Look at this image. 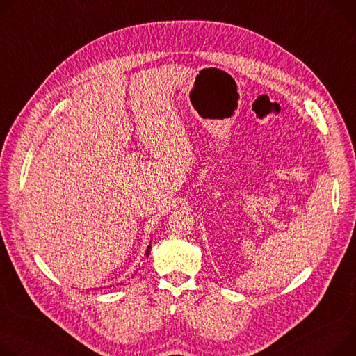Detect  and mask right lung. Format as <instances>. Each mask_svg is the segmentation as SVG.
Listing matches in <instances>:
<instances>
[{"mask_svg":"<svg viewBox=\"0 0 356 356\" xmlns=\"http://www.w3.org/2000/svg\"><path fill=\"white\" fill-rule=\"evenodd\" d=\"M150 248H152V247H150V245H149V247H147V250H146V255H147V257H149V252H150Z\"/></svg>","mask_w":356,"mask_h":356,"instance_id":"add662e5","label":"right lung"}]
</instances>
